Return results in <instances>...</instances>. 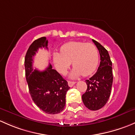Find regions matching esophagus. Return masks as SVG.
Returning a JSON list of instances; mask_svg holds the SVG:
<instances>
[{
    "label": "esophagus",
    "mask_w": 135,
    "mask_h": 135,
    "mask_svg": "<svg viewBox=\"0 0 135 135\" xmlns=\"http://www.w3.org/2000/svg\"><path fill=\"white\" fill-rule=\"evenodd\" d=\"M75 84V82L68 81V85H69V87H72Z\"/></svg>",
    "instance_id": "1"
}]
</instances>
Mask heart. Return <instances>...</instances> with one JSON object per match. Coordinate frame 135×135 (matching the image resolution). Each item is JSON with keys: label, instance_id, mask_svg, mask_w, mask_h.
Segmentation results:
<instances>
[{"label": "heart", "instance_id": "obj_1", "mask_svg": "<svg viewBox=\"0 0 135 135\" xmlns=\"http://www.w3.org/2000/svg\"><path fill=\"white\" fill-rule=\"evenodd\" d=\"M99 59V51L95 45L83 41L68 42L61 47L60 53L55 52L53 55L55 68L64 75L72 62L74 68L70 73L71 78L92 74L98 67Z\"/></svg>", "mask_w": 135, "mask_h": 135}]
</instances>
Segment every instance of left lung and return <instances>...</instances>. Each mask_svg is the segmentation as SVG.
<instances>
[{"instance_id":"left-lung-1","label":"left lung","mask_w":135,"mask_h":135,"mask_svg":"<svg viewBox=\"0 0 135 135\" xmlns=\"http://www.w3.org/2000/svg\"><path fill=\"white\" fill-rule=\"evenodd\" d=\"M92 41L99 50L101 62L96 73L86 80L87 90L82 95V99L88 109L97 110L105 106L109 100L113 75L112 62L107 50L95 40Z\"/></svg>"}]
</instances>
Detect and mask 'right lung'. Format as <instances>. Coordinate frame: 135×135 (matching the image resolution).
<instances>
[{
  "mask_svg": "<svg viewBox=\"0 0 135 135\" xmlns=\"http://www.w3.org/2000/svg\"><path fill=\"white\" fill-rule=\"evenodd\" d=\"M48 40L40 37L30 45L25 58V75L29 92L34 103L45 113L55 114L64 109L66 92L69 89L68 82L49 64L43 71L34 69L33 56L39 48H47Z\"/></svg>",
  "mask_w": 135,
  "mask_h": 135,
  "instance_id": "1",
  "label": "right lung"
}]
</instances>
